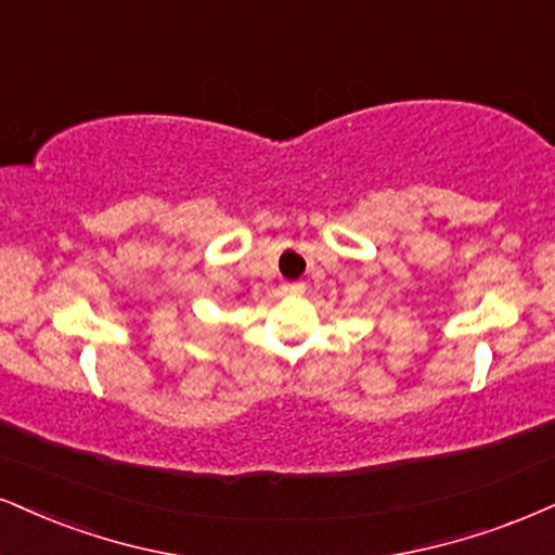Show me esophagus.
<instances>
[{
	"label": "esophagus",
	"mask_w": 555,
	"mask_h": 555,
	"mask_svg": "<svg viewBox=\"0 0 555 555\" xmlns=\"http://www.w3.org/2000/svg\"><path fill=\"white\" fill-rule=\"evenodd\" d=\"M306 291V285L304 283H288V285H283V293H288V296H300V293Z\"/></svg>",
	"instance_id": "esophagus-1"
}]
</instances>
